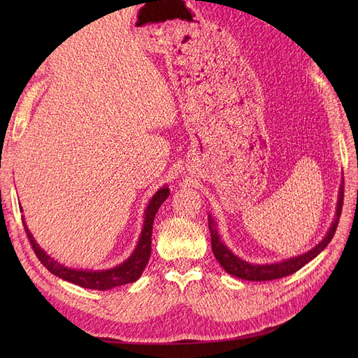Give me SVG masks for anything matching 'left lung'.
I'll list each match as a JSON object with an SVG mask.
<instances>
[{"mask_svg":"<svg viewBox=\"0 0 358 358\" xmlns=\"http://www.w3.org/2000/svg\"><path fill=\"white\" fill-rule=\"evenodd\" d=\"M342 204H343V185H341V189H339V200H338V208H336L334 221L326 237H324L317 246H313L310 251L301 254L299 257H292V258L284 259V262L272 263V264H252V263L245 262V259H242L241 257L234 255L230 249L221 242L218 230H216V222L209 215V231L212 237L213 255L216 259H218V263L222 266V268L227 273L236 278L246 279V280H273V279L292 275L296 273L299 268L308 264L310 259L315 258L321 251H324V248L330 243V241L333 239V236L336 233V229H338Z\"/></svg>","mask_w":358,"mask_h":358,"instance_id":"left-lung-1","label":"left lung"}]
</instances>
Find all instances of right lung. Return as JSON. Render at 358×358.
<instances>
[{
    "instance_id": "right-lung-1",
    "label": "right lung",
    "mask_w": 358,
    "mask_h": 358,
    "mask_svg": "<svg viewBox=\"0 0 358 358\" xmlns=\"http://www.w3.org/2000/svg\"><path fill=\"white\" fill-rule=\"evenodd\" d=\"M169 194H170V189L167 187L159 188L154 194V197L150 199L148 208L145 210L143 229H142V233H140L138 243L134 249V252L129 255L122 264H119L109 270H96V272H91V270H76V268H69L66 266L59 264L58 262H55V259L50 258L45 251H43V249L38 246V243L34 241V237H32V234L29 233L24 220L22 222L37 258L50 273L83 288L106 291L119 285L136 282V280L140 278V275L143 273V270L150 258V249H152L150 248V243H152V225H154L155 213L158 212L159 206L166 201Z\"/></svg>"
}]
</instances>
